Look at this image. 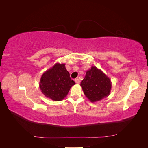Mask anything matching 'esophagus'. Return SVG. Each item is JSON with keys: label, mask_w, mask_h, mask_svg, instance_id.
Here are the masks:
<instances>
[{"label": "esophagus", "mask_w": 148, "mask_h": 148, "mask_svg": "<svg viewBox=\"0 0 148 148\" xmlns=\"http://www.w3.org/2000/svg\"><path fill=\"white\" fill-rule=\"evenodd\" d=\"M75 82H76V83H77V84H79V83H80L79 79V78H76L75 79Z\"/></svg>", "instance_id": "1"}]
</instances>
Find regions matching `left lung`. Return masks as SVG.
I'll use <instances>...</instances> for the list:
<instances>
[{"label":"left lung","instance_id":"8db88e82","mask_svg":"<svg viewBox=\"0 0 148 148\" xmlns=\"http://www.w3.org/2000/svg\"><path fill=\"white\" fill-rule=\"evenodd\" d=\"M82 86L84 95L92 102L102 100L110 93L112 82L110 78L96 66L87 70L82 80Z\"/></svg>","mask_w":148,"mask_h":148}]
</instances>
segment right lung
Returning <instances> with one entry per match:
<instances>
[{
	"instance_id": "add662e5",
	"label": "right lung",
	"mask_w": 148,
	"mask_h": 148,
	"mask_svg": "<svg viewBox=\"0 0 148 148\" xmlns=\"http://www.w3.org/2000/svg\"><path fill=\"white\" fill-rule=\"evenodd\" d=\"M65 65V64H56L44 72L40 79L39 85L42 93L53 101L63 100L75 84Z\"/></svg>"
}]
</instances>
